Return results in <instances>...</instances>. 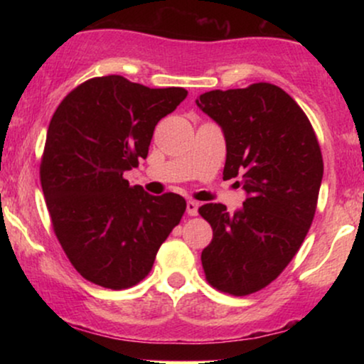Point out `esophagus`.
Returning <instances> with one entry per match:
<instances>
[{
    "label": "esophagus",
    "instance_id": "1",
    "mask_svg": "<svg viewBox=\"0 0 364 364\" xmlns=\"http://www.w3.org/2000/svg\"><path fill=\"white\" fill-rule=\"evenodd\" d=\"M198 207H200L198 202H195V200H188V202H186L188 215H196V214H198Z\"/></svg>",
    "mask_w": 364,
    "mask_h": 364
}]
</instances>
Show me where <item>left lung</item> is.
<instances>
[{"label":"left lung","instance_id":"obj_1","mask_svg":"<svg viewBox=\"0 0 364 364\" xmlns=\"http://www.w3.org/2000/svg\"><path fill=\"white\" fill-rule=\"evenodd\" d=\"M196 106L225 140L224 179L240 178L246 200L235 214L205 203L214 237L202 265L215 289L246 296L269 286L306 237L323 178L318 140L301 107L272 83L210 90Z\"/></svg>","mask_w":364,"mask_h":364}]
</instances>
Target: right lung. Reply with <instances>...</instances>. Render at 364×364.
<instances>
[{
  "instance_id": "right-lung-1",
  "label": "right lung",
  "mask_w": 364,
  "mask_h": 364,
  "mask_svg": "<svg viewBox=\"0 0 364 364\" xmlns=\"http://www.w3.org/2000/svg\"><path fill=\"white\" fill-rule=\"evenodd\" d=\"M186 94L107 75L73 89L53 114L41 185L58 241L87 281L107 289L139 284L185 214L181 195H149L124 173L147 157L156 124Z\"/></svg>"
}]
</instances>
